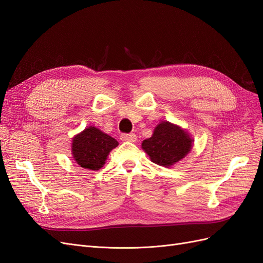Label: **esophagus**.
Masks as SVG:
<instances>
[{
  "mask_svg": "<svg viewBox=\"0 0 263 263\" xmlns=\"http://www.w3.org/2000/svg\"><path fill=\"white\" fill-rule=\"evenodd\" d=\"M121 140L122 141H130L135 142L137 140V136L135 134H122L121 135Z\"/></svg>",
  "mask_w": 263,
  "mask_h": 263,
  "instance_id": "1",
  "label": "esophagus"
}]
</instances>
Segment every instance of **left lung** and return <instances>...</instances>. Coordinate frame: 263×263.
<instances>
[{
  "label": "left lung",
  "instance_id": "left-lung-1",
  "mask_svg": "<svg viewBox=\"0 0 263 263\" xmlns=\"http://www.w3.org/2000/svg\"><path fill=\"white\" fill-rule=\"evenodd\" d=\"M193 142L194 139L182 127L162 121L156 126L153 136L141 142V148L154 163L169 168L185 158Z\"/></svg>",
  "mask_w": 263,
  "mask_h": 263
}]
</instances>
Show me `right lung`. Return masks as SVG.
Here are the masks:
<instances>
[{
  "instance_id": "obj_1",
  "label": "right lung",
  "mask_w": 263,
  "mask_h": 263,
  "mask_svg": "<svg viewBox=\"0 0 263 263\" xmlns=\"http://www.w3.org/2000/svg\"><path fill=\"white\" fill-rule=\"evenodd\" d=\"M118 141L94 126L86 127L72 138L71 154L74 161L86 170H100Z\"/></svg>"
}]
</instances>
